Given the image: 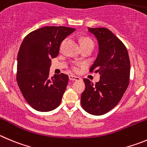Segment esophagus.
Returning a JSON list of instances; mask_svg holds the SVG:
<instances>
[{
    "label": "esophagus",
    "mask_w": 147,
    "mask_h": 147,
    "mask_svg": "<svg viewBox=\"0 0 147 147\" xmlns=\"http://www.w3.org/2000/svg\"><path fill=\"white\" fill-rule=\"evenodd\" d=\"M69 80H71V81H75V80H80V77L75 76V75H71L69 76Z\"/></svg>",
    "instance_id": "34e87169"
}]
</instances>
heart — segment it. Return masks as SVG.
<instances>
[{
	"label": "heart",
	"mask_w": 147,
	"mask_h": 147,
	"mask_svg": "<svg viewBox=\"0 0 147 147\" xmlns=\"http://www.w3.org/2000/svg\"><path fill=\"white\" fill-rule=\"evenodd\" d=\"M80 46H94V42L90 38L88 37H84V38H81L80 39Z\"/></svg>",
	"instance_id": "b5f03b06"
}]
</instances>
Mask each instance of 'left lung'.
<instances>
[{"mask_svg":"<svg viewBox=\"0 0 147 147\" xmlns=\"http://www.w3.org/2000/svg\"><path fill=\"white\" fill-rule=\"evenodd\" d=\"M96 37L98 53L90 72L101 75L96 85L85 78L81 106L88 113L102 115L119 103L129 85L131 63L126 47L110 30L105 27L90 28Z\"/></svg>","mask_w":147,"mask_h":147,"instance_id":"1","label":"left lung"}]
</instances>
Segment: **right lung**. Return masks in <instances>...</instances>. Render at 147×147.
<instances>
[{
  "mask_svg": "<svg viewBox=\"0 0 147 147\" xmlns=\"http://www.w3.org/2000/svg\"><path fill=\"white\" fill-rule=\"evenodd\" d=\"M75 30L44 27L23 40L17 56L16 81L29 105L39 112H49L61 104L69 78L65 74L49 77L51 59L57 57L61 42Z\"/></svg>",
  "mask_w": 147,
  "mask_h": 147,
  "instance_id": "1",
  "label": "right lung"
}]
</instances>
